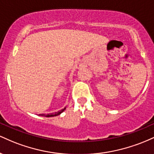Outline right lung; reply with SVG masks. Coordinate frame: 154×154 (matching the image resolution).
Wrapping results in <instances>:
<instances>
[{
  "mask_svg": "<svg viewBox=\"0 0 154 154\" xmlns=\"http://www.w3.org/2000/svg\"><path fill=\"white\" fill-rule=\"evenodd\" d=\"M65 109L66 108H64V109H62V110H61L60 111H58V112H56V113H52V114H40V116H46V117H51V116H57V115H59L61 113H62L63 111L65 110Z\"/></svg>",
  "mask_w": 154,
  "mask_h": 154,
  "instance_id": "right-lung-1",
  "label": "right lung"
}]
</instances>
